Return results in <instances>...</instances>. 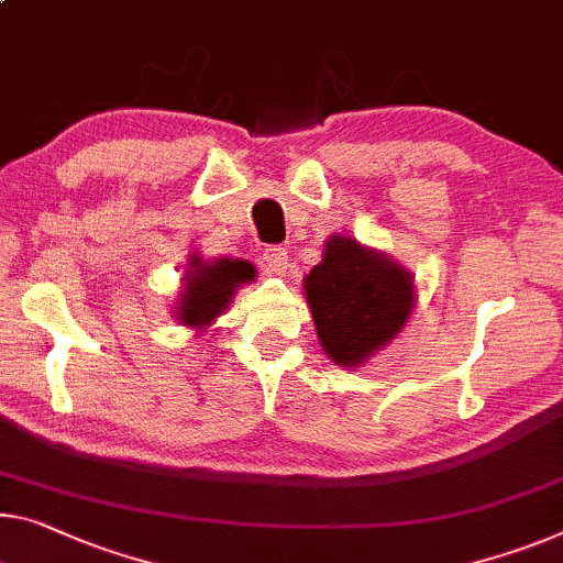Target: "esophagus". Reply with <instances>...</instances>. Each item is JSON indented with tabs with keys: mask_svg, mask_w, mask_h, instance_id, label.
I'll list each match as a JSON object with an SVG mask.
<instances>
[{
	"mask_svg": "<svg viewBox=\"0 0 563 563\" xmlns=\"http://www.w3.org/2000/svg\"><path fill=\"white\" fill-rule=\"evenodd\" d=\"M262 264H264V272H266V274H276V276L287 274V266H289L287 249H282V246H269V249H264Z\"/></svg>",
	"mask_w": 563,
	"mask_h": 563,
	"instance_id": "obj_1",
	"label": "esophagus"
}]
</instances>
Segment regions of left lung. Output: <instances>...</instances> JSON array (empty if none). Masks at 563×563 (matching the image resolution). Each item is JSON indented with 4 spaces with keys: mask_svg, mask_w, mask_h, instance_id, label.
<instances>
[{
    "mask_svg": "<svg viewBox=\"0 0 563 563\" xmlns=\"http://www.w3.org/2000/svg\"><path fill=\"white\" fill-rule=\"evenodd\" d=\"M305 294L319 342L342 367H360L390 344L415 307L410 272L350 236L327 239Z\"/></svg>",
    "mask_w": 563,
    "mask_h": 563,
    "instance_id": "obj_1",
    "label": "left lung"
}]
</instances>
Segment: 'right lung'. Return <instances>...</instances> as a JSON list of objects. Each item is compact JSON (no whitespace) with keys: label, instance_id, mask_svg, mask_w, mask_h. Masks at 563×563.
<instances>
[{"label":"right lung","instance_id":"obj_1","mask_svg":"<svg viewBox=\"0 0 563 563\" xmlns=\"http://www.w3.org/2000/svg\"><path fill=\"white\" fill-rule=\"evenodd\" d=\"M256 269L244 258H213L203 262L201 256H191L186 272V287L180 291L176 307V319L194 330H206L213 319L223 314L241 284L254 282Z\"/></svg>","mask_w":563,"mask_h":563}]
</instances>
